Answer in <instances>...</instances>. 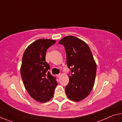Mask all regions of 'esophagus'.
<instances>
[{
	"label": "esophagus",
	"instance_id": "obj_1",
	"mask_svg": "<svg viewBox=\"0 0 122 122\" xmlns=\"http://www.w3.org/2000/svg\"><path fill=\"white\" fill-rule=\"evenodd\" d=\"M61 74H57V76L58 78L61 77Z\"/></svg>",
	"mask_w": 122,
	"mask_h": 122
}]
</instances>
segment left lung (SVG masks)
<instances>
[{
	"mask_svg": "<svg viewBox=\"0 0 122 122\" xmlns=\"http://www.w3.org/2000/svg\"><path fill=\"white\" fill-rule=\"evenodd\" d=\"M58 43L65 47L67 65L71 68L66 94L72 101H81L89 94L94 85L97 64L89 46L79 38L67 36Z\"/></svg>",
	"mask_w": 122,
	"mask_h": 122,
	"instance_id": "1",
	"label": "left lung"
}]
</instances>
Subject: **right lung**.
<instances>
[{
    "mask_svg": "<svg viewBox=\"0 0 122 122\" xmlns=\"http://www.w3.org/2000/svg\"><path fill=\"white\" fill-rule=\"evenodd\" d=\"M56 42L50 39H38L32 43L23 53L20 73L25 89L38 102H46L53 97L57 82L48 70L46 51Z\"/></svg>",
    "mask_w": 122,
    "mask_h": 122,
    "instance_id": "1",
    "label": "right lung"
}]
</instances>
